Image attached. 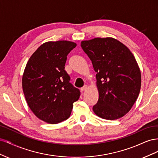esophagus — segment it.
<instances>
[{
  "mask_svg": "<svg viewBox=\"0 0 158 158\" xmlns=\"http://www.w3.org/2000/svg\"><path fill=\"white\" fill-rule=\"evenodd\" d=\"M88 88V85H84V86L81 88V91H82V92H83V91H84V90H85Z\"/></svg>",
  "mask_w": 158,
  "mask_h": 158,
  "instance_id": "obj_1",
  "label": "esophagus"
}]
</instances>
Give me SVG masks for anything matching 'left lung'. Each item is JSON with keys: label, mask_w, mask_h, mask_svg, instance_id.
I'll use <instances>...</instances> for the list:
<instances>
[{"label": "left lung", "mask_w": 158, "mask_h": 158, "mask_svg": "<svg viewBox=\"0 0 158 158\" xmlns=\"http://www.w3.org/2000/svg\"><path fill=\"white\" fill-rule=\"evenodd\" d=\"M81 47L97 73L99 99L94 112L107 120L125 115L141 87V73L135 56L127 46L112 37L82 41Z\"/></svg>", "instance_id": "1"}]
</instances>
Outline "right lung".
I'll return each mask as SVG.
<instances>
[{
    "mask_svg": "<svg viewBox=\"0 0 158 158\" xmlns=\"http://www.w3.org/2000/svg\"><path fill=\"white\" fill-rule=\"evenodd\" d=\"M76 44L69 41L44 43L28 60L22 76V89L35 115L49 124L68 119L80 90L70 83L64 70L69 52Z\"/></svg>",
    "mask_w": 158,
    "mask_h": 158,
    "instance_id": "add662e5",
    "label": "right lung"
}]
</instances>
